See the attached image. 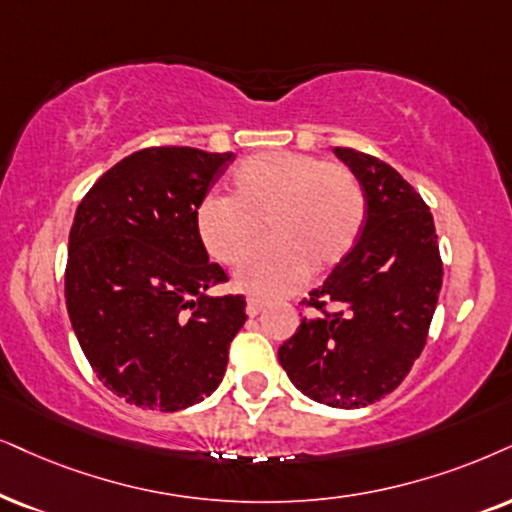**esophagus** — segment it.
Masks as SVG:
<instances>
[{
	"label": "esophagus",
	"instance_id": "1",
	"mask_svg": "<svg viewBox=\"0 0 512 512\" xmlns=\"http://www.w3.org/2000/svg\"><path fill=\"white\" fill-rule=\"evenodd\" d=\"M264 307H267V302H264V300H255V297H250L248 307H245V312H248V316H257V314L262 312Z\"/></svg>",
	"mask_w": 512,
	"mask_h": 512
}]
</instances>
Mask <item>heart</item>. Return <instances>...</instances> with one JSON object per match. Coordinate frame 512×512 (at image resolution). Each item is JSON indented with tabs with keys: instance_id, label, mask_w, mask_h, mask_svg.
I'll return each mask as SVG.
<instances>
[{
	"instance_id": "b5f03b06",
	"label": "heart",
	"mask_w": 512,
	"mask_h": 512,
	"mask_svg": "<svg viewBox=\"0 0 512 512\" xmlns=\"http://www.w3.org/2000/svg\"><path fill=\"white\" fill-rule=\"evenodd\" d=\"M366 217L359 179L342 163L309 153L264 151L231 172V198L210 193L196 208V231L217 262L236 267L262 234L271 236L238 271V286L281 295L309 271L340 264L357 245Z\"/></svg>"
}]
</instances>
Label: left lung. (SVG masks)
Instances as JSON below:
<instances>
[{
	"instance_id": "8db88e82",
	"label": "left lung",
	"mask_w": 512,
	"mask_h": 512,
	"mask_svg": "<svg viewBox=\"0 0 512 512\" xmlns=\"http://www.w3.org/2000/svg\"><path fill=\"white\" fill-rule=\"evenodd\" d=\"M333 151L364 191V229L323 286L302 300L314 316H304L278 347V361L309 399L361 409L397 390L423 352L442 257L430 208L409 181L368 153Z\"/></svg>"
}]
</instances>
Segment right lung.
Wrapping results in <instances>:
<instances>
[{
    "mask_svg": "<svg viewBox=\"0 0 512 512\" xmlns=\"http://www.w3.org/2000/svg\"><path fill=\"white\" fill-rule=\"evenodd\" d=\"M234 153L153 146L122 158L77 205L66 304L96 378L129 404L179 411L210 397L241 331L243 295H215L196 208Z\"/></svg>",
    "mask_w": 512,
    "mask_h": 512,
    "instance_id": "add662e5",
    "label": "right lung"
}]
</instances>
